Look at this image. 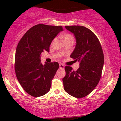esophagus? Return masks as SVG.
Instances as JSON below:
<instances>
[{"instance_id": "esophagus-1", "label": "esophagus", "mask_w": 121, "mask_h": 121, "mask_svg": "<svg viewBox=\"0 0 121 121\" xmlns=\"http://www.w3.org/2000/svg\"><path fill=\"white\" fill-rule=\"evenodd\" d=\"M59 66H60V68H61V69H64V68H65L64 65L63 64H60Z\"/></svg>"}]
</instances>
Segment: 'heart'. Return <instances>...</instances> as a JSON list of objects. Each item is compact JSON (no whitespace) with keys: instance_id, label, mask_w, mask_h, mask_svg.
<instances>
[{"instance_id":"heart-1","label":"heart","mask_w":121,"mask_h":121,"mask_svg":"<svg viewBox=\"0 0 121 121\" xmlns=\"http://www.w3.org/2000/svg\"><path fill=\"white\" fill-rule=\"evenodd\" d=\"M64 42L65 43H68V42H74V37L72 35V34H66L64 35ZM56 38H55L53 40L52 42V45L53 44V43L55 42L56 41Z\"/></svg>"}]
</instances>
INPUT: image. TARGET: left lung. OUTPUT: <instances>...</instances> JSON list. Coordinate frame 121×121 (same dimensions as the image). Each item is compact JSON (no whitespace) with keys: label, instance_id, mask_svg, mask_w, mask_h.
Returning <instances> with one entry per match:
<instances>
[{"label":"left lung","instance_id":"8db88e82","mask_svg":"<svg viewBox=\"0 0 121 121\" xmlns=\"http://www.w3.org/2000/svg\"><path fill=\"white\" fill-rule=\"evenodd\" d=\"M65 28L76 37V45L70 57L80 62V67L74 71L71 66H65L64 89L72 96L81 98L91 93L100 80L104 53L99 40L89 29L80 26Z\"/></svg>","mask_w":121,"mask_h":121}]
</instances>
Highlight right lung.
I'll list each match as a JSON object with an SVG mask.
<instances>
[{"label":"right lung","instance_id":"add662e5","mask_svg":"<svg viewBox=\"0 0 121 121\" xmlns=\"http://www.w3.org/2000/svg\"><path fill=\"white\" fill-rule=\"evenodd\" d=\"M62 30V26L37 24L30 28L18 43L15 73L23 89L32 96H42L51 89L59 64L53 62L43 65L40 57L44 51L49 52L52 40Z\"/></svg>","mask_w":121,"mask_h":121}]
</instances>
